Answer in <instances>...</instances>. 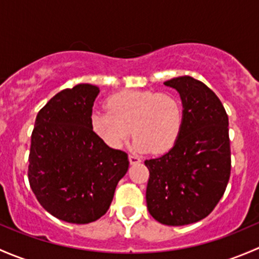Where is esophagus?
Wrapping results in <instances>:
<instances>
[{"mask_svg":"<svg viewBox=\"0 0 259 259\" xmlns=\"http://www.w3.org/2000/svg\"><path fill=\"white\" fill-rule=\"evenodd\" d=\"M128 159H130V163L131 164H137V163H140V162H141L140 157L135 156V154H130Z\"/></svg>","mask_w":259,"mask_h":259,"instance_id":"obj_1","label":"esophagus"}]
</instances>
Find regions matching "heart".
<instances>
[{
  "mask_svg": "<svg viewBox=\"0 0 259 259\" xmlns=\"http://www.w3.org/2000/svg\"><path fill=\"white\" fill-rule=\"evenodd\" d=\"M106 108L93 112L91 127L116 149L133 135L137 151L164 153L176 145L185 122L182 101L170 92L122 91L106 100Z\"/></svg>",
  "mask_w": 259,
  "mask_h": 259,
  "instance_id": "b5f03b06",
  "label": "heart"
}]
</instances>
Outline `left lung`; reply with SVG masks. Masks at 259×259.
<instances>
[{
	"label": "left lung",
	"instance_id": "left-lung-1",
	"mask_svg": "<svg viewBox=\"0 0 259 259\" xmlns=\"http://www.w3.org/2000/svg\"><path fill=\"white\" fill-rule=\"evenodd\" d=\"M164 84L180 93L185 122L166 154L145 161L149 170L146 202L159 223L185 226L206 218L228 185V116L215 93L193 77H176Z\"/></svg>",
	"mask_w": 259,
	"mask_h": 259
}]
</instances>
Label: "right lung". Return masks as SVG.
I'll return each instance as SVG.
<instances>
[{"mask_svg": "<svg viewBox=\"0 0 259 259\" xmlns=\"http://www.w3.org/2000/svg\"><path fill=\"white\" fill-rule=\"evenodd\" d=\"M98 93L90 83L58 92L39 110L31 136L32 192L53 217L76 225L107 212L130 164L126 152L108 147L92 131Z\"/></svg>", "mask_w": 259, "mask_h": 259, "instance_id": "obj_1", "label": "right lung"}]
</instances>
